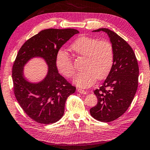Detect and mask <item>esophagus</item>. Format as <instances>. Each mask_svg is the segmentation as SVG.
<instances>
[{"instance_id": "esophagus-1", "label": "esophagus", "mask_w": 150, "mask_h": 150, "mask_svg": "<svg viewBox=\"0 0 150 150\" xmlns=\"http://www.w3.org/2000/svg\"><path fill=\"white\" fill-rule=\"evenodd\" d=\"M77 91L81 93H83V94H87V92L86 91H85L84 90H82V89H80V88H78L77 89Z\"/></svg>"}]
</instances>
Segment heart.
I'll return each mask as SVG.
<instances>
[{"instance_id": "1", "label": "heart", "mask_w": 150, "mask_h": 150, "mask_svg": "<svg viewBox=\"0 0 150 150\" xmlns=\"http://www.w3.org/2000/svg\"><path fill=\"white\" fill-rule=\"evenodd\" d=\"M70 48L77 56L85 57L84 71L79 73L73 79V83L77 86L88 88L94 84L97 79L101 80L109 74L114 61L113 47L109 42L81 36L73 43ZM56 64L58 71L65 77L71 78L74 75L75 67L67 52H58Z\"/></svg>"}]
</instances>
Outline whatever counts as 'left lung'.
<instances>
[{
	"label": "left lung",
	"mask_w": 150,
	"mask_h": 150,
	"mask_svg": "<svg viewBox=\"0 0 150 150\" xmlns=\"http://www.w3.org/2000/svg\"><path fill=\"white\" fill-rule=\"evenodd\" d=\"M100 31L110 38L114 61L106 80L94 91L98 102L90 112L98 121L110 122L123 115L130 106L138 88L139 69L133 50L122 38L108 28L92 32Z\"/></svg>",
	"instance_id": "left-lung-1"
}]
</instances>
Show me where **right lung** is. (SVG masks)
I'll return each instance as SVG.
<instances>
[{
  "instance_id": "1",
  "label": "right lung",
  "mask_w": 150,
  "mask_h": 150,
  "mask_svg": "<svg viewBox=\"0 0 150 150\" xmlns=\"http://www.w3.org/2000/svg\"><path fill=\"white\" fill-rule=\"evenodd\" d=\"M73 28H49L40 31L23 44L12 68L13 92L23 110L35 122L51 124L64 113L67 98L74 93L75 86L58 73L56 58L59 49L76 34ZM34 57L43 58L48 66V73L38 83L24 77V67Z\"/></svg>"
}]
</instances>
